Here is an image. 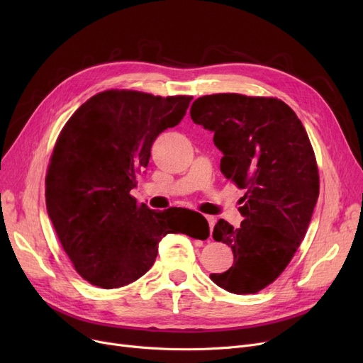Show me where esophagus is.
<instances>
[{"mask_svg": "<svg viewBox=\"0 0 363 363\" xmlns=\"http://www.w3.org/2000/svg\"><path fill=\"white\" fill-rule=\"evenodd\" d=\"M206 219H207V222H208V226H211V237H212V230H213V226H215V223H216V218H213V216H206Z\"/></svg>", "mask_w": 363, "mask_h": 363, "instance_id": "1", "label": "esophagus"}]
</instances>
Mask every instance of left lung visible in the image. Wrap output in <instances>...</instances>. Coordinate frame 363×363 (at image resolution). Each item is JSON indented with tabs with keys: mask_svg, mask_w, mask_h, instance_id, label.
<instances>
[{
	"mask_svg": "<svg viewBox=\"0 0 363 363\" xmlns=\"http://www.w3.org/2000/svg\"><path fill=\"white\" fill-rule=\"evenodd\" d=\"M189 114L215 133L225 178L245 189L241 225L219 219L213 230L233 249L234 264L211 279L230 293L255 294L287 268L306 235L319 196L313 148L297 114L278 99L204 95Z\"/></svg>",
	"mask_w": 363,
	"mask_h": 363,
	"instance_id": "1",
	"label": "left lung"
}]
</instances>
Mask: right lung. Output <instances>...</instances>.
Wrapping results in <instances>:
<instances>
[{
    "instance_id": "1",
    "label": "right lung",
    "mask_w": 363,
    "mask_h": 363,
    "mask_svg": "<svg viewBox=\"0 0 363 363\" xmlns=\"http://www.w3.org/2000/svg\"><path fill=\"white\" fill-rule=\"evenodd\" d=\"M191 100L108 89L84 103L62 129L45 178L47 212L76 272L89 284L110 290L137 281L167 234L208 237L200 213L186 225L182 215L197 212L151 211L129 194L148 166L152 143L182 121Z\"/></svg>"
}]
</instances>
